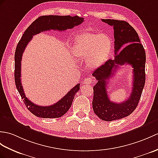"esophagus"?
I'll return each mask as SVG.
<instances>
[{
  "label": "esophagus",
  "instance_id": "obj_1",
  "mask_svg": "<svg viewBox=\"0 0 158 158\" xmlns=\"http://www.w3.org/2000/svg\"><path fill=\"white\" fill-rule=\"evenodd\" d=\"M92 81H93V79H91V77H87V78L84 79L83 83L84 84H90V83H92Z\"/></svg>",
  "mask_w": 158,
  "mask_h": 158
}]
</instances>
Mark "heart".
Segmentation results:
<instances>
[{"mask_svg": "<svg viewBox=\"0 0 158 158\" xmlns=\"http://www.w3.org/2000/svg\"><path fill=\"white\" fill-rule=\"evenodd\" d=\"M112 50V42L109 35L82 33L75 38L73 53L79 59L86 60L89 68L98 69L108 61Z\"/></svg>", "mask_w": 158, "mask_h": 158, "instance_id": "1", "label": "heart"}]
</instances>
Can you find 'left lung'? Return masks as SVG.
<instances>
[{
	"instance_id": "1",
	"label": "left lung",
	"mask_w": 158,
	"mask_h": 158,
	"mask_svg": "<svg viewBox=\"0 0 158 158\" xmlns=\"http://www.w3.org/2000/svg\"><path fill=\"white\" fill-rule=\"evenodd\" d=\"M102 21L113 26L115 57L114 59L108 60L93 73L92 75L98 83L94 86L92 106L94 113L100 119L112 121L129 116L136 109L145 83L146 56L138 34L129 23L115 19ZM124 64H129L134 68L132 91L126 101L120 104L114 103L108 98L106 80L111 77L116 68Z\"/></svg>"
}]
</instances>
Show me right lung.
Here are the masks:
<instances>
[{
    "label": "right lung",
    "instance_id": "1",
    "mask_svg": "<svg viewBox=\"0 0 158 158\" xmlns=\"http://www.w3.org/2000/svg\"><path fill=\"white\" fill-rule=\"evenodd\" d=\"M83 21V18L78 16H41L29 25L18 43L15 53V81L21 98L23 99L25 105L35 116L44 118H55L63 116L71 106L75 94L80 89V84L78 83L72 88L56 104L48 106H41L33 103L25 96L21 81V61L25 48L31 41L33 36L40 32L50 29L64 31L67 29H72L75 26H77Z\"/></svg>",
    "mask_w": 158,
    "mask_h": 158
}]
</instances>
